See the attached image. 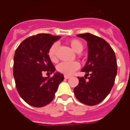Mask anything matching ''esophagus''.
Masks as SVG:
<instances>
[{"instance_id": "obj_1", "label": "esophagus", "mask_w": 130, "mask_h": 130, "mask_svg": "<svg viewBox=\"0 0 130 130\" xmlns=\"http://www.w3.org/2000/svg\"><path fill=\"white\" fill-rule=\"evenodd\" d=\"M64 77H65V79H70V76H66V75H65V76H64Z\"/></svg>"}]
</instances>
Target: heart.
Wrapping results in <instances>:
<instances>
[{"label": "heart", "mask_w": 130, "mask_h": 130, "mask_svg": "<svg viewBox=\"0 0 130 130\" xmlns=\"http://www.w3.org/2000/svg\"><path fill=\"white\" fill-rule=\"evenodd\" d=\"M70 45L76 53H81L84 49V45L80 40L77 39L71 40L69 42ZM58 49V44L54 43L49 48L48 51V56L49 59L52 62H56L57 60L56 51ZM80 67L78 62H60L57 66V70L60 73L65 74L66 76H71L76 72Z\"/></svg>", "instance_id": "heart-1"}]
</instances>
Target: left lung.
<instances>
[{"label": "left lung", "instance_id": "8db88e82", "mask_svg": "<svg viewBox=\"0 0 130 130\" xmlns=\"http://www.w3.org/2000/svg\"><path fill=\"white\" fill-rule=\"evenodd\" d=\"M86 40L88 60L82 70L88 75L89 81L78 77L79 83L74 89V95L82 103L93 106L106 98L114 84L117 74V62L113 50L108 42L90 33L77 35Z\"/></svg>", "mask_w": 130, "mask_h": 130}]
</instances>
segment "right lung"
Wrapping results in <instances>:
<instances>
[{"label":"right lung","mask_w":130,"mask_h":130,"mask_svg":"<svg viewBox=\"0 0 130 130\" xmlns=\"http://www.w3.org/2000/svg\"><path fill=\"white\" fill-rule=\"evenodd\" d=\"M60 36L40 33L24 40L16 49L13 74L17 90L26 103L35 107L46 106L54 100L64 76L56 72L52 77H43L46 72L54 73L56 68L48 51Z\"/></svg>","instance_id":"right-lung-1"}]
</instances>
